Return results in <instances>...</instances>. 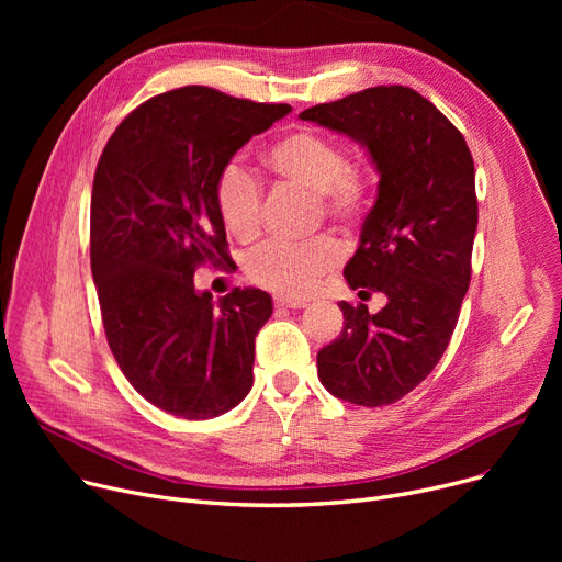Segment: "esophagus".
<instances>
[{"instance_id": "1", "label": "esophagus", "mask_w": 562, "mask_h": 562, "mask_svg": "<svg viewBox=\"0 0 562 562\" xmlns=\"http://www.w3.org/2000/svg\"><path fill=\"white\" fill-rule=\"evenodd\" d=\"M273 303H276L278 310H301V307H307V301H305V299L284 296V293H280V296H276Z\"/></svg>"}]
</instances>
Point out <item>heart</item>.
I'll list each match as a JSON object with an SVG mask.
<instances>
[{"instance_id":"b5f03b06","label":"heart","mask_w":562,"mask_h":562,"mask_svg":"<svg viewBox=\"0 0 562 562\" xmlns=\"http://www.w3.org/2000/svg\"><path fill=\"white\" fill-rule=\"evenodd\" d=\"M269 168L280 180L318 195L328 218L356 221L367 206L369 180L362 168L348 164L344 145L310 127L293 130L278 138L266 155ZM216 210L236 239H250L261 218V184L239 161L229 159L214 187ZM341 259L337 241L318 236L310 244L266 241L244 259L246 276L266 289L305 293Z\"/></svg>"}]
</instances>
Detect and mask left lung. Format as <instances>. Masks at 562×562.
<instances>
[{"mask_svg": "<svg viewBox=\"0 0 562 562\" xmlns=\"http://www.w3.org/2000/svg\"><path fill=\"white\" fill-rule=\"evenodd\" d=\"M301 117L360 143L380 177L344 278L387 305L371 314L339 303L344 330L318 350V378L341 401L390 405L435 369L456 330L479 225L474 159L449 117L407 86L367 88Z\"/></svg>", "mask_w": 562, "mask_h": 562, "instance_id": "8db88e82", "label": "left lung"}]
</instances>
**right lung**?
Segmentation results:
<instances>
[{
    "instance_id": "right-lung-1",
    "label": "right lung",
    "mask_w": 562,
    "mask_h": 562,
    "mask_svg": "<svg viewBox=\"0 0 562 562\" xmlns=\"http://www.w3.org/2000/svg\"><path fill=\"white\" fill-rule=\"evenodd\" d=\"M291 111L184 86L134 109L111 134L91 195V271L113 358L132 387L182 419H212L252 387L261 289L214 301L193 273L229 261L214 187L255 134Z\"/></svg>"
}]
</instances>
